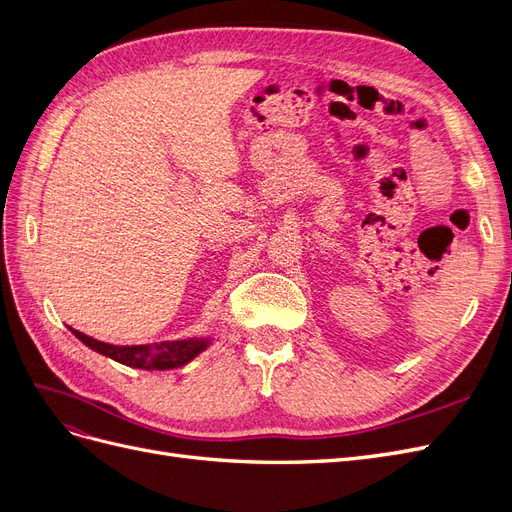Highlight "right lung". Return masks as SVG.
I'll use <instances>...</instances> for the list:
<instances>
[{
	"mask_svg": "<svg viewBox=\"0 0 512 512\" xmlns=\"http://www.w3.org/2000/svg\"><path fill=\"white\" fill-rule=\"evenodd\" d=\"M70 331L81 339L85 346L108 356L121 365L147 369V371H164V369H177L188 365L192 359L207 350L211 344V337H190V339H175V342H160V344H143V346H115L98 342V339L89 337L81 331L70 327Z\"/></svg>",
	"mask_w": 512,
	"mask_h": 512,
	"instance_id": "obj_1",
	"label": "right lung"
}]
</instances>
